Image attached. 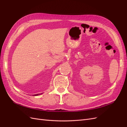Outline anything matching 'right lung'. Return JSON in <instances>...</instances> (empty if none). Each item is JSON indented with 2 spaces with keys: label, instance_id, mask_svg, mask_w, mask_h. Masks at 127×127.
Here are the masks:
<instances>
[{
  "label": "right lung",
  "instance_id": "add662e5",
  "mask_svg": "<svg viewBox=\"0 0 127 127\" xmlns=\"http://www.w3.org/2000/svg\"><path fill=\"white\" fill-rule=\"evenodd\" d=\"M40 94H35V95H34V96H37V95H40Z\"/></svg>",
  "mask_w": 127,
  "mask_h": 127
}]
</instances>
